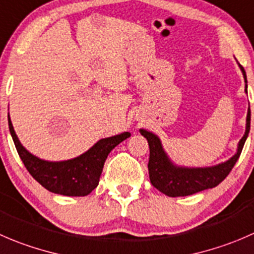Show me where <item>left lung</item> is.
Here are the masks:
<instances>
[{
  "label": "left lung",
  "mask_w": 254,
  "mask_h": 254,
  "mask_svg": "<svg viewBox=\"0 0 254 254\" xmlns=\"http://www.w3.org/2000/svg\"><path fill=\"white\" fill-rule=\"evenodd\" d=\"M240 68L242 70L243 78H245V92L247 93V77H246L243 67L240 65ZM250 129L251 110L248 108L246 131L242 139L238 142L236 154L230 157L227 161L206 167H187L174 164L162 147L160 137L149 130L140 129V134L149 142L150 157L147 169H149V176L152 186L169 197L193 195V193L200 192L203 190L216 187L227 177V175L230 174L231 170L237 162L238 157L242 152L243 145L248 137Z\"/></svg>",
  "instance_id": "obj_1"
}]
</instances>
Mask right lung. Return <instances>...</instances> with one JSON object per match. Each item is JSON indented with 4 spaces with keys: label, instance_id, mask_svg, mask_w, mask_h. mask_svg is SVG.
<instances>
[{
    "label": "right lung",
    "instance_id": "add662e5",
    "mask_svg": "<svg viewBox=\"0 0 254 254\" xmlns=\"http://www.w3.org/2000/svg\"><path fill=\"white\" fill-rule=\"evenodd\" d=\"M11 136L29 174L44 189L63 196H87L99 184L104 162L117 145L130 136L129 131L100 139L88 151L64 161H48L31 154L17 137L8 115Z\"/></svg>",
    "mask_w": 254,
    "mask_h": 254
}]
</instances>
